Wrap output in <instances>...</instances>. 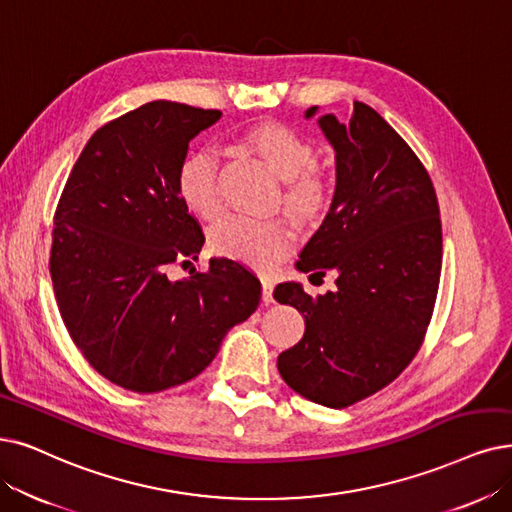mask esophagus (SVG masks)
I'll list each match as a JSON object with an SVG mask.
<instances>
[{"label": "esophagus", "mask_w": 512, "mask_h": 512, "mask_svg": "<svg viewBox=\"0 0 512 512\" xmlns=\"http://www.w3.org/2000/svg\"><path fill=\"white\" fill-rule=\"evenodd\" d=\"M273 288H275V281L264 275L262 277V300L264 302H273Z\"/></svg>", "instance_id": "1"}]
</instances>
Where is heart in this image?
<instances>
[{"label":"heart","instance_id":"obj_1","mask_svg":"<svg viewBox=\"0 0 512 512\" xmlns=\"http://www.w3.org/2000/svg\"><path fill=\"white\" fill-rule=\"evenodd\" d=\"M243 145L256 153L267 166L285 180L281 206L296 218H311L323 210L330 197V182L313 161V147L302 134L277 121H267L250 128ZM176 189L185 206L212 218L220 210L218 159L210 149H195L182 159L176 174ZM212 248L252 267L269 269L290 252L294 231L279 218H250L227 214L218 218L210 229Z\"/></svg>","mask_w":512,"mask_h":512}]
</instances>
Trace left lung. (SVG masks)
Returning a JSON list of instances; mask_svg holds the SVG:
<instances>
[{
    "label": "left lung",
    "mask_w": 512,
    "mask_h": 512,
    "mask_svg": "<svg viewBox=\"0 0 512 512\" xmlns=\"http://www.w3.org/2000/svg\"><path fill=\"white\" fill-rule=\"evenodd\" d=\"M319 126L336 151V193L296 267L338 271V290L311 298L300 283L277 285L275 300L306 325L277 367L298 395L342 410L391 384L420 351L443 239L431 176L372 107L353 102L349 121L323 115Z\"/></svg>",
    "instance_id": "1"
}]
</instances>
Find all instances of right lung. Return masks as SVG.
Instances as JSON below:
<instances>
[{
    "label": "right lung",
    "instance_id": "right-lung-1",
    "mask_svg": "<svg viewBox=\"0 0 512 512\" xmlns=\"http://www.w3.org/2000/svg\"><path fill=\"white\" fill-rule=\"evenodd\" d=\"M216 109L153 100L98 128L58 199L50 275L60 317L79 353L113 384L159 393L201 374L222 338L260 302L243 264L170 281L206 237L182 203L176 174Z\"/></svg>",
    "mask_w": 512,
    "mask_h": 512
}]
</instances>
